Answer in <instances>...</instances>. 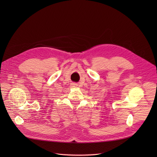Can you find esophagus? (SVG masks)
Returning a JSON list of instances; mask_svg holds the SVG:
<instances>
[{"mask_svg": "<svg viewBox=\"0 0 157 157\" xmlns=\"http://www.w3.org/2000/svg\"><path fill=\"white\" fill-rule=\"evenodd\" d=\"M71 86H72L73 87H77V84H76V83L73 82V83L71 84Z\"/></svg>", "mask_w": 157, "mask_h": 157, "instance_id": "34e87169", "label": "esophagus"}]
</instances>
